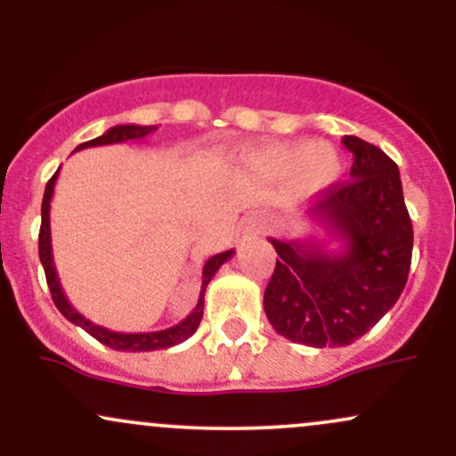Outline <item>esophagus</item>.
<instances>
[{"instance_id": "obj_1", "label": "esophagus", "mask_w": 456, "mask_h": 456, "mask_svg": "<svg viewBox=\"0 0 456 456\" xmlns=\"http://www.w3.org/2000/svg\"><path fill=\"white\" fill-rule=\"evenodd\" d=\"M264 229H265V223L261 221L259 216H250L248 223H246V232L250 235H261L264 233Z\"/></svg>"}]
</instances>
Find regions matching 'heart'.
I'll use <instances>...</instances> for the list:
<instances>
[{"instance_id": "1", "label": "heart", "mask_w": 456, "mask_h": 456, "mask_svg": "<svg viewBox=\"0 0 456 456\" xmlns=\"http://www.w3.org/2000/svg\"><path fill=\"white\" fill-rule=\"evenodd\" d=\"M242 162L255 175L265 180H287L289 195L305 199L332 184L341 174L337 150L323 141H289L242 151Z\"/></svg>"}]
</instances>
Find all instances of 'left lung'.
Returning <instances> with one entry per match:
<instances>
[{
    "instance_id": "obj_1",
    "label": "left lung",
    "mask_w": 456,
    "mask_h": 456,
    "mask_svg": "<svg viewBox=\"0 0 456 456\" xmlns=\"http://www.w3.org/2000/svg\"><path fill=\"white\" fill-rule=\"evenodd\" d=\"M354 154L349 182L330 186L306 214L332 235L276 240L264 308L281 337L308 347H343L364 337L399 300L411 265L413 229L396 162L373 143L343 137Z\"/></svg>"
}]
</instances>
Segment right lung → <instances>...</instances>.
<instances>
[{"mask_svg": "<svg viewBox=\"0 0 456 456\" xmlns=\"http://www.w3.org/2000/svg\"><path fill=\"white\" fill-rule=\"evenodd\" d=\"M156 126H137V124H119V126L109 128L107 133L101 134V137L86 141V143L77 145L75 151L86 150V148H96V145H111V143H124V141H141L148 134H151ZM60 169L55 171V175L51 177L49 184L45 188V199H43V224H40V235H38V253L40 261H43V268L46 274V285H49L51 296H53V302L57 311L64 315L68 322H72L75 326L83 328L87 334H92L96 341H101L107 347L118 349V352H156V349H169L174 345L184 343L188 337L197 332L199 323H201L203 317V296H206L208 282L212 281V276L216 274L218 268L227 259L233 257V250H224V253L214 255L206 261L203 265V276H201V291H199L197 306L192 308V313L186 319H182L175 326L159 330V332H115V330H109L104 326H98V323L90 322L87 317H83L81 313L77 311L75 306L68 302V297L61 289L60 276H57L55 264H53V246H51V199H53L55 191V180Z\"/></svg>", "mask_w": 456, "mask_h": 456, "instance_id": "add662e5", "label": "right lung"}]
</instances>
